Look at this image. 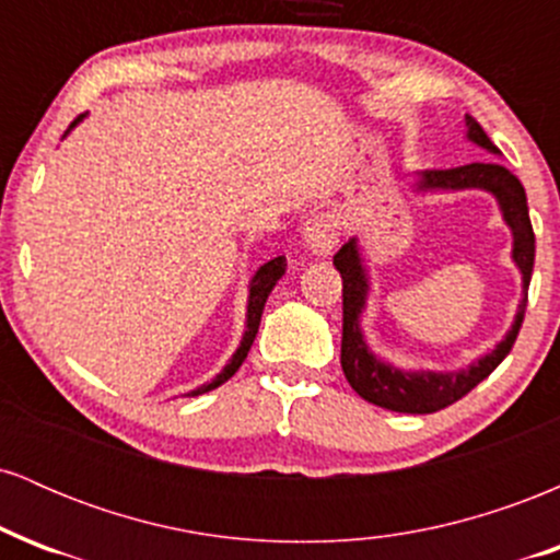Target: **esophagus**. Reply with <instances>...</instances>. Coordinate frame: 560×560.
I'll return each instance as SVG.
<instances>
[{"mask_svg":"<svg viewBox=\"0 0 560 560\" xmlns=\"http://www.w3.org/2000/svg\"><path fill=\"white\" fill-rule=\"evenodd\" d=\"M339 234H342V215L337 210H324L302 223V242L316 255H329L337 247Z\"/></svg>","mask_w":560,"mask_h":560,"instance_id":"obj_1","label":"esophagus"}]
</instances>
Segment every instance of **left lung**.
<instances>
[{
    "label": "left lung",
    "mask_w": 560,
    "mask_h": 560,
    "mask_svg": "<svg viewBox=\"0 0 560 560\" xmlns=\"http://www.w3.org/2000/svg\"><path fill=\"white\" fill-rule=\"evenodd\" d=\"M468 139L477 141L485 150L498 152L490 137L485 133L471 115H466ZM419 189H487L500 199L505 223L513 231V260L522 268L524 276V300L518 305L516 320L508 337L500 342L490 355L479 358L468 371L458 374H410L395 365L378 361L374 352H369V345L363 342L361 334V311L365 305V271L361 266L355 240L342 244L334 255V268L342 276V371L350 382V387L363 397V400L378 405V408L395 410V413H436L447 405L458 402L468 395L479 382L503 363V358L511 352L516 342L518 329H522L524 311H526V289H529L532 268H535V231H532L529 208H526V191L522 182L513 176L505 165L500 163H468L447 171H427L421 173Z\"/></svg>",
    "instance_id": "obj_1"
}]
</instances>
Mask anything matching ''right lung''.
<instances>
[{"label": "right lung", "instance_id": "1", "mask_svg": "<svg viewBox=\"0 0 560 560\" xmlns=\"http://www.w3.org/2000/svg\"><path fill=\"white\" fill-rule=\"evenodd\" d=\"M81 118H83V115H79V118H75L73 124H70V128H73L75 124H79ZM284 271H287V258H284V255H279V258L268 260L266 266H260V271L255 273V279H253V287H249V305H247V331H244V337H242V345H240V350L234 352V358H231V363L226 365V369L221 371V374H218V376L213 378V382H210V384H202V387L191 392V395H202V392H210V389L221 387L223 382H229V378L234 376L236 371H240V365L244 363V358H247L249 347H253V342H255V334H258L260 316H262V307H266V300H268V294H271V289L276 287V281H279L281 276H284Z\"/></svg>", "mask_w": 560, "mask_h": 560}]
</instances>
